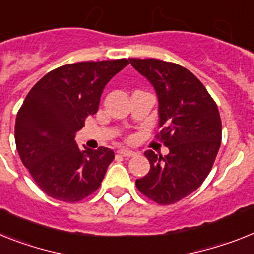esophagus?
I'll use <instances>...</instances> for the list:
<instances>
[{
    "label": "esophagus",
    "instance_id": "obj_1",
    "mask_svg": "<svg viewBox=\"0 0 254 254\" xmlns=\"http://www.w3.org/2000/svg\"><path fill=\"white\" fill-rule=\"evenodd\" d=\"M117 153H118L119 156H123V157H133L136 154L135 152H132V150H128V149H119Z\"/></svg>",
    "mask_w": 254,
    "mask_h": 254
}]
</instances>
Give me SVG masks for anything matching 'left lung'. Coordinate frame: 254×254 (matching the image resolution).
I'll return each mask as SVG.
<instances>
[{
  "instance_id": "left-lung-1",
  "label": "left lung",
  "mask_w": 254,
  "mask_h": 254,
  "mask_svg": "<svg viewBox=\"0 0 254 254\" xmlns=\"http://www.w3.org/2000/svg\"><path fill=\"white\" fill-rule=\"evenodd\" d=\"M129 62L156 89L162 127L157 139L170 150L165 157L153 150L144 153L150 170L136 180V187L157 204H174L197 190L210 173L222 140L219 112L187 68L154 58Z\"/></svg>"
}]
</instances>
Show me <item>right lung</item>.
<instances>
[{"instance_id":"obj_1","label":"right lung","mask_w":254,"mask_h":254,"mask_svg":"<svg viewBox=\"0 0 254 254\" xmlns=\"http://www.w3.org/2000/svg\"><path fill=\"white\" fill-rule=\"evenodd\" d=\"M128 60L88 61L48 72L27 94L15 121V144L23 165L56 200L77 202L101 186L114 152L79 149L75 133L97 113L105 85Z\"/></svg>"}]
</instances>
